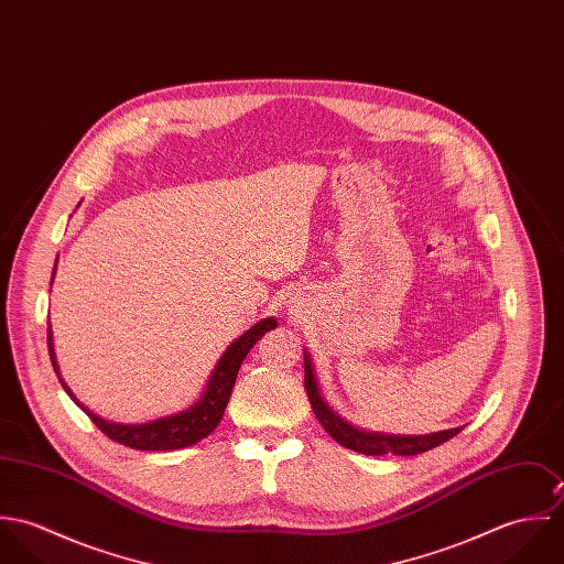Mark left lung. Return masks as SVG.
I'll return each mask as SVG.
<instances>
[{"label":"left lung","instance_id":"1","mask_svg":"<svg viewBox=\"0 0 564 564\" xmlns=\"http://www.w3.org/2000/svg\"><path fill=\"white\" fill-rule=\"evenodd\" d=\"M304 369H306V393L308 400L313 403V410L317 414V419L322 421L323 430L343 447L354 449L358 454L365 456H384V454H393V456H416L423 454L432 447H438L441 443L449 441L452 436H456L465 425L460 427H452V430H441V432H432V434H384V432H367L360 430L356 425H351L349 421H345L338 412H334L327 402L323 400L322 389H319V380L315 376V367L311 360V354L304 349Z\"/></svg>","mask_w":564,"mask_h":564}]
</instances>
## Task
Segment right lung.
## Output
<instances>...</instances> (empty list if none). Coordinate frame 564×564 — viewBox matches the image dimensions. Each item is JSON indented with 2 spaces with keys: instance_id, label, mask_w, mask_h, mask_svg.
I'll return each mask as SVG.
<instances>
[{
  "instance_id": "1",
  "label": "right lung",
  "mask_w": 564,
  "mask_h": 564,
  "mask_svg": "<svg viewBox=\"0 0 564 564\" xmlns=\"http://www.w3.org/2000/svg\"><path fill=\"white\" fill-rule=\"evenodd\" d=\"M56 267H58V258L52 271V284H54V275H56ZM278 327V322L273 317H267L262 322L251 325L249 329H245L241 336L228 345V349L224 351V356L217 360L202 398L195 403H191L186 410H180L175 414H166L161 419L148 421V423H115V421H106L99 414H95L93 410H88L84 403L74 395V391L67 387L58 360H56V349H54V334H52V325L47 322V345H50V358L54 365V371L63 384V389L67 391V395L74 402L80 405L82 410L90 416V421L112 441L132 447V449H141V452H169V449H182L188 445H195L197 441L206 438L210 432H215V427L219 425V421L224 419L226 405L230 402L232 389L237 384V376L241 369L245 356L249 354V349L264 336V332Z\"/></svg>"
}]
</instances>
